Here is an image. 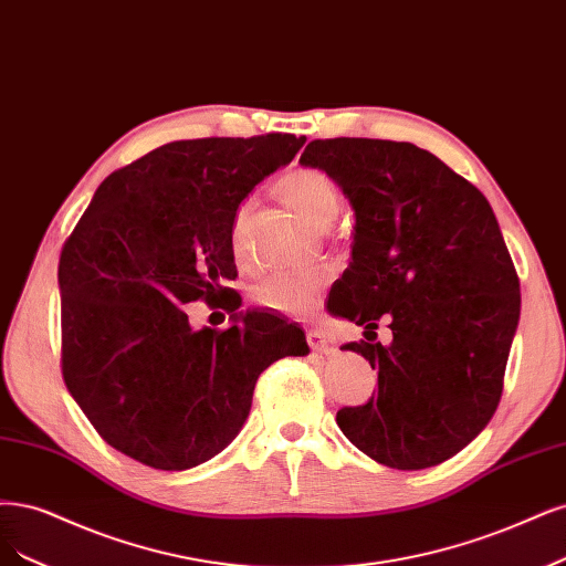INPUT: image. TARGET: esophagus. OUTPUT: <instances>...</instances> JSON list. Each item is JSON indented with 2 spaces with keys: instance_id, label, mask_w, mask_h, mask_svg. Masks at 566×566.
Segmentation results:
<instances>
[{
  "instance_id": "obj_1",
  "label": "esophagus",
  "mask_w": 566,
  "mask_h": 566,
  "mask_svg": "<svg viewBox=\"0 0 566 566\" xmlns=\"http://www.w3.org/2000/svg\"><path fill=\"white\" fill-rule=\"evenodd\" d=\"M306 342H308V346H311V348L318 350V354H325V356L335 354V346L327 342L325 333H323V329H318V327H311V329H306Z\"/></svg>"
}]
</instances>
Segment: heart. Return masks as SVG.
<instances>
[{
	"label": "heart",
	"mask_w": 566,
	"mask_h": 566,
	"mask_svg": "<svg viewBox=\"0 0 566 566\" xmlns=\"http://www.w3.org/2000/svg\"><path fill=\"white\" fill-rule=\"evenodd\" d=\"M276 191L295 208L300 216L318 229L335 220L339 210V191L335 182L318 168L287 170L276 182ZM255 216V201H243L231 218L229 245L239 264L248 260L250 227ZM325 279L321 274H276L260 281L250 292V300L262 308L276 311L285 316H306L318 304Z\"/></svg>",
	"instance_id": "heart-1"
}]
</instances>
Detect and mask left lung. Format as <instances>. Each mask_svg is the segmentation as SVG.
Returning a JSON list of instances; mask_svg holds the SVG:
<instances>
[{"label":"left lung","instance_id":"obj_1","mask_svg":"<svg viewBox=\"0 0 566 566\" xmlns=\"http://www.w3.org/2000/svg\"><path fill=\"white\" fill-rule=\"evenodd\" d=\"M356 212L350 262L333 314L391 346L350 342L377 369L365 405L337 423L360 452L398 471L459 454L494 417L520 321V279L482 191L412 143H308Z\"/></svg>","mask_w":566,"mask_h":566}]
</instances>
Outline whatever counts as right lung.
Listing matches in <instances>:
<instances>
[{"label":"right lung","mask_w":566,"mask_h":566,"mask_svg":"<svg viewBox=\"0 0 566 566\" xmlns=\"http://www.w3.org/2000/svg\"><path fill=\"white\" fill-rule=\"evenodd\" d=\"M306 138L178 140L97 187L57 264L63 379L114 450L159 471H187L237 438L264 369L306 356L304 333L241 297L231 218ZM227 296L226 301L223 297ZM223 298L227 331L188 325L186 304Z\"/></svg>","instance_id":"obj_1"}]
</instances>
